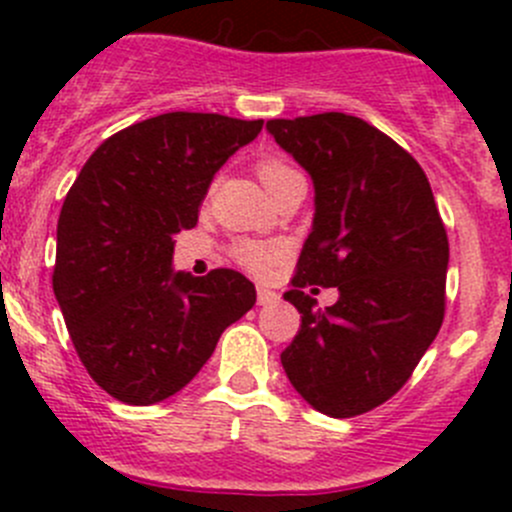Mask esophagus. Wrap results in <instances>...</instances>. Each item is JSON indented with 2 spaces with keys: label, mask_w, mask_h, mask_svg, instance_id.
Here are the masks:
<instances>
[{
  "label": "esophagus",
  "mask_w": 512,
  "mask_h": 512,
  "mask_svg": "<svg viewBox=\"0 0 512 512\" xmlns=\"http://www.w3.org/2000/svg\"><path fill=\"white\" fill-rule=\"evenodd\" d=\"M277 299H280V294L277 292H272V289H267V287H257V304H260V307L275 304Z\"/></svg>",
  "instance_id": "obj_1"
}]
</instances>
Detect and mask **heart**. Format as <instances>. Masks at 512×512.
<instances>
[{
	"mask_svg": "<svg viewBox=\"0 0 512 512\" xmlns=\"http://www.w3.org/2000/svg\"><path fill=\"white\" fill-rule=\"evenodd\" d=\"M292 175L297 173H294L282 158H265L257 163V178H260V183L265 185V190H272L277 183L292 178ZM235 255L245 267H250V270L255 272H262L267 270V267L272 265V260L277 257V247L262 245V242H242V245H237Z\"/></svg>",
	"mask_w": 512,
	"mask_h": 512,
	"instance_id": "obj_1",
	"label": "heart"
}]
</instances>
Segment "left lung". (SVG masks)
Masks as SVG:
<instances>
[{
    "instance_id": "obj_1",
    "label": "left lung",
    "mask_w": 512,
    "mask_h": 512,
    "mask_svg": "<svg viewBox=\"0 0 512 512\" xmlns=\"http://www.w3.org/2000/svg\"><path fill=\"white\" fill-rule=\"evenodd\" d=\"M267 131L314 185L312 232L285 292L302 329L282 366L312 409L366 414L409 381L441 329L446 227L421 165L361 118H275ZM307 284L337 286L340 299L317 310Z\"/></svg>"
}]
</instances>
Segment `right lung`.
Wrapping results in <instances>:
<instances>
[{
	"instance_id": "add662e5",
	"label": "right lung",
	"mask_w": 512,
	"mask_h": 512,
	"mask_svg": "<svg viewBox=\"0 0 512 512\" xmlns=\"http://www.w3.org/2000/svg\"><path fill=\"white\" fill-rule=\"evenodd\" d=\"M262 121L160 113L103 141L56 225L54 294L76 354L113 399L151 406L178 394L220 334L255 307L235 270H173L175 235L198 225L213 175Z\"/></svg>"
}]
</instances>
